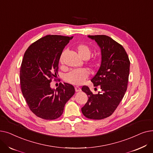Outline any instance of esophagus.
Wrapping results in <instances>:
<instances>
[{
    "mask_svg": "<svg viewBox=\"0 0 153 153\" xmlns=\"http://www.w3.org/2000/svg\"><path fill=\"white\" fill-rule=\"evenodd\" d=\"M75 91H76V92H80V91H81V89L79 87H78V86H76L75 87Z\"/></svg>",
    "mask_w": 153,
    "mask_h": 153,
    "instance_id": "esophagus-1",
    "label": "esophagus"
}]
</instances>
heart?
Segmentation results:
<instances>
[{
  "mask_svg": "<svg viewBox=\"0 0 153 153\" xmlns=\"http://www.w3.org/2000/svg\"><path fill=\"white\" fill-rule=\"evenodd\" d=\"M77 51L79 55L84 59H87L90 57L91 54V48L85 44H80L77 46ZM66 50H64L61 53L59 57V62L62 63L64 56ZM94 62V61H92ZM89 74V72L87 69L82 68L72 70L64 76V79L66 82L72 85H81L83 84L85 79Z\"/></svg>",
  "mask_w": 153,
  "mask_h": 153,
  "instance_id": "1",
  "label": "heart"
}]
</instances>
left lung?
Masks as SVG:
<instances>
[{
  "instance_id": "left-lung-1",
  "label": "left lung",
  "mask_w": 153,
  "mask_h": 153,
  "mask_svg": "<svg viewBox=\"0 0 153 153\" xmlns=\"http://www.w3.org/2000/svg\"><path fill=\"white\" fill-rule=\"evenodd\" d=\"M88 37L94 39L101 49L100 66L91 79L94 87L99 85L100 91L97 94H93L89 87H82L89 99L81 110L87 118L101 120L113 114L123 98L127 89L130 62L122 45L110 37Z\"/></svg>"
}]
</instances>
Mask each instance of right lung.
I'll list each match as a JSON object with an SVG mask.
<instances>
[{
    "label": "right lung",
    "mask_w": 153,
    "mask_h": 153,
    "mask_svg": "<svg viewBox=\"0 0 153 153\" xmlns=\"http://www.w3.org/2000/svg\"><path fill=\"white\" fill-rule=\"evenodd\" d=\"M73 36L46 35L32 43L22 62L20 78L22 94L30 110L45 120L61 117L66 103L75 93L73 85L60 83L56 89L50 82L58 72L59 57Z\"/></svg>",
    "instance_id": "right-lung-1"
}]
</instances>
